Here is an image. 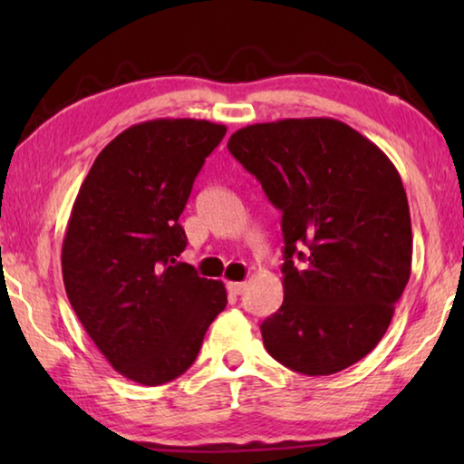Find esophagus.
<instances>
[{
  "label": "esophagus",
  "mask_w": 464,
  "mask_h": 464,
  "mask_svg": "<svg viewBox=\"0 0 464 464\" xmlns=\"http://www.w3.org/2000/svg\"><path fill=\"white\" fill-rule=\"evenodd\" d=\"M227 288H229L231 295H243L246 293L247 285L246 282H227Z\"/></svg>",
  "instance_id": "obj_1"
}]
</instances>
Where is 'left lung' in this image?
Returning a JSON list of instances; mask_svg holds the SVG:
<instances>
[{
	"label": "left lung",
	"mask_w": 464,
	"mask_h": 464,
	"mask_svg": "<svg viewBox=\"0 0 464 464\" xmlns=\"http://www.w3.org/2000/svg\"><path fill=\"white\" fill-rule=\"evenodd\" d=\"M227 149L282 213L285 301L260 327L268 354L309 376L356 364L382 340L411 274L397 168L334 119L249 124Z\"/></svg>",
	"instance_id": "1"
}]
</instances>
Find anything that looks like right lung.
Segmentation results:
<instances>
[{"mask_svg": "<svg viewBox=\"0 0 464 464\" xmlns=\"http://www.w3.org/2000/svg\"><path fill=\"white\" fill-rule=\"evenodd\" d=\"M225 132L196 119L132 124L102 149L69 217V303L114 371L147 387L194 364L227 304L221 280L176 262L188 243L178 218Z\"/></svg>", "mask_w": 464, "mask_h": 464, "instance_id": "add662e5", "label": "right lung"}]
</instances>
